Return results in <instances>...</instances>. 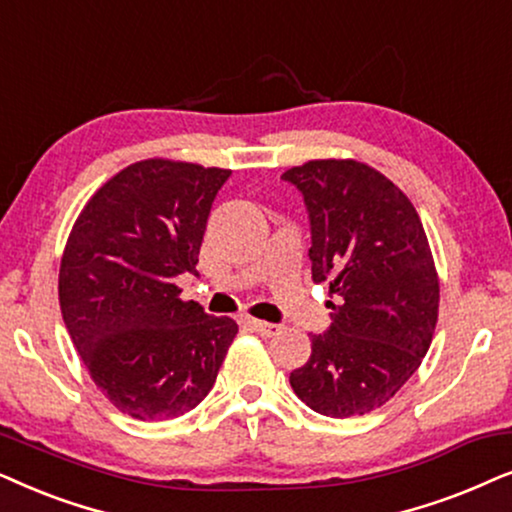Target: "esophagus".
Listing matches in <instances>:
<instances>
[{
    "label": "esophagus",
    "instance_id": "34e87169",
    "mask_svg": "<svg viewBox=\"0 0 512 512\" xmlns=\"http://www.w3.org/2000/svg\"><path fill=\"white\" fill-rule=\"evenodd\" d=\"M245 325L250 327V330L260 332L264 337H274L281 332V325H274V323H267V320H257V318H248L245 320Z\"/></svg>",
    "mask_w": 512,
    "mask_h": 512
}]
</instances>
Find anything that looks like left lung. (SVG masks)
<instances>
[{
    "label": "left lung",
    "mask_w": 512,
    "mask_h": 512,
    "mask_svg": "<svg viewBox=\"0 0 512 512\" xmlns=\"http://www.w3.org/2000/svg\"><path fill=\"white\" fill-rule=\"evenodd\" d=\"M281 180L304 199L313 281L339 295L290 386L325 417L367 414L398 393L431 346L440 285L424 227L410 199L365 163L309 161Z\"/></svg>",
    "instance_id": "8db88e82"
}]
</instances>
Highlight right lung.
<instances>
[{
	"mask_svg": "<svg viewBox=\"0 0 512 512\" xmlns=\"http://www.w3.org/2000/svg\"><path fill=\"white\" fill-rule=\"evenodd\" d=\"M231 170L147 159L81 210L60 264V311L109 403L140 421L175 419L213 388L238 325L182 302L210 208Z\"/></svg>",
	"mask_w": 512,
	"mask_h": 512,
	"instance_id": "obj_1",
	"label": "right lung"
}]
</instances>
